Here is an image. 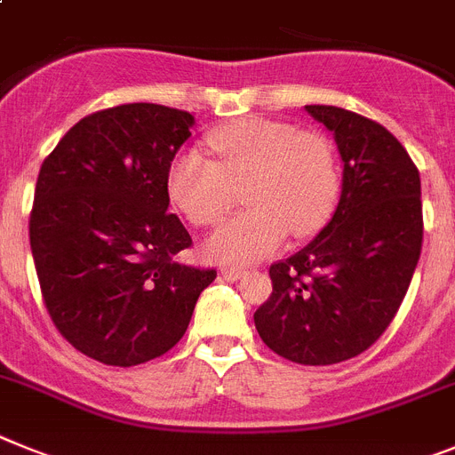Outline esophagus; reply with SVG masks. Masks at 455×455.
<instances>
[{
    "label": "esophagus",
    "instance_id": "esophagus-1",
    "mask_svg": "<svg viewBox=\"0 0 455 455\" xmlns=\"http://www.w3.org/2000/svg\"><path fill=\"white\" fill-rule=\"evenodd\" d=\"M243 275H244V270H240V267H233V266L222 267V276L224 279H228V282H238Z\"/></svg>",
    "mask_w": 455,
    "mask_h": 455
}]
</instances>
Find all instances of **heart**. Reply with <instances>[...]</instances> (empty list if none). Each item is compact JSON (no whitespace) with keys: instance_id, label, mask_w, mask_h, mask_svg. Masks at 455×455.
<instances>
[{"instance_id":"obj_1","label":"heart","mask_w":455,"mask_h":455,"mask_svg":"<svg viewBox=\"0 0 455 455\" xmlns=\"http://www.w3.org/2000/svg\"><path fill=\"white\" fill-rule=\"evenodd\" d=\"M217 160L183 148L167 169L172 204L196 227L220 222L244 185L238 212L212 233L205 254L220 263H251L275 254L288 238L311 235L339 199V164L323 134L299 132L270 118H240L208 134Z\"/></svg>"}]
</instances>
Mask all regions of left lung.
<instances>
[{
    "mask_svg": "<svg viewBox=\"0 0 455 455\" xmlns=\"http://www.w3.org/2000/svg\"><path fill=\"white\" fill-rule=\"evenodd\" d=\"M343 160L341 199L304 250L270 266L272 293L254 314L272 353L327 366L369 350L394 321L424 240L419 169L380 124L307 105Z\"/></svg>",
    "mask_w": 455,
    "mask_h": 455,
    "instance_id": "left-lung-1",
    "label": "left lung"
}]
</instances>
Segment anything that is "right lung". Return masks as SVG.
<instances>
[{
	"mask_svg": "<svg viewBox=\"0 0 455 455\" xmlns=\"http://www.w3.org/2000/svg\"><path fill=\"white\" fill-rule=\"evenodd\" d=\"M195 116L130 102L89 114L43 162L29 243L45 309L66 341L108 366H137L183 339L217 276L167 212V169Z\"/></svg>",
	"mask_w": 455,
	"mask_h": 455,
	"instance_id": "obj_1",
	"label": "right lung"
}]
</instances>
